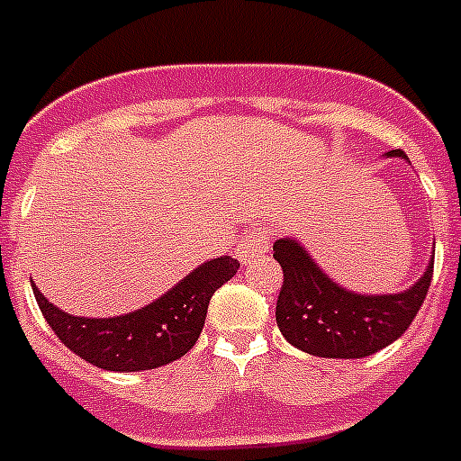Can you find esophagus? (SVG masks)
<instances>
[{
  "label": "esophagus",
  "mask_w": 461,
  "mask_h": 461,
  "mask_svg": "<svg viewBox=\"0 0 461 461\" xmlns=\"http://www.w3.org/2000/svg\"><path fill=\"white\" fill-rule=\"evenodd\" d=\"M267 247H270L267 233L266 230H260V228H256V230H251V233H247L242 240H240L238 244L240 263H242V266H251V263H256L260 256L267 254Z\"/></svg>",
  "instance_id": "esophagus-1"
}]
</instances>
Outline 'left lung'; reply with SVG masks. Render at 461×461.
Wrapping results in <instances>:
<instances>
[{"mask_svg": "<svg viewBox=\"0 0 461 461\" xmlns=\"http://www.w3.org/2000/svg\"><path fill=\"white\" fill-rule=\"evenodd\" d=\"M404 157V152H390ZM284 281L276 297V325L295 348L319 357H367L404 335L429 291L434 260L404 293L357 295L330 281L295 240H276Z\"/></svg>", "mask_w": 461, "mask_h": 461, "instance_id": "left-lung-1", "label": "left lung"}]
</instances>
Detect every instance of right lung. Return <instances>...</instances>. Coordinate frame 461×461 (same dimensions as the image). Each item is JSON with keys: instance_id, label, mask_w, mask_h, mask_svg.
I'll list each match as a JSON object with an SVG mask.
<instances>
[{"instance_id": "add662e5", "label": "right lung", "mask_w": 461, "mask_h": 461, "mask_svg": "<svg viewBox=\"0 0 461 461\" xmlns=\"http://www.w3.org/2000/svg\"><path fill=\"white\" fill-rule=\"evenodd\" d=\"M240 263L230 256L207 260L157 303L117 319H78L50 304L34 288L43 319L67 348L108 372L164 367L194 348L212 293L233 279Z\"/></svg>"}]
</instances>
